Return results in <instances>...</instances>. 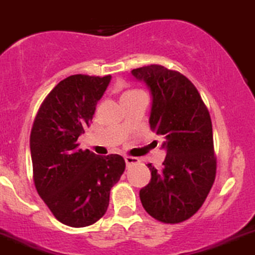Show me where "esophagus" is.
Segmentation results:
<instances>
[{
    "label": "esophagus",
    "instance_id": "obj_1",
    "mask_svg": "<svg viewBox=\"0 0 255 255\" xmlns=\"http://www.w3.org/2000/svg\"><path fill=\"white\" fill-rule=\"evenodd\" d=\"M125 161H126V165H127V166L133 165V163L138 162V160H137L135 157H132V156H126L125 157Z\"/></svg>",
    "mask_w": 255,
    "mask_h": 255
}]
</instances>
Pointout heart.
I'll return each mask as SVG.
<instances>
[{
    "mask_svg": "<svg viewBox=\"0 0 255 255\" xmlns=\"http://www.w3.org/2000/svg\"><path fill=\"white\" fill-rule=\"evenodd\" d=\"M137 92H139V90H135V89L127 90V92H125V94H123V95H126V94H133V93H137Z\"/></svg>",
    "mask_w": 255,
    "mask_h": 255,
    "instance_id": "heart-1",
    "label": "heart"
}]
</instances>
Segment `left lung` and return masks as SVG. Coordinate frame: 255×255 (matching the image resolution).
I'll list each match as a JSON object with an SVG mask.
<instances>
[{
  "instance_id": "8db88e82",
  "label": "left lung",
  "mask_w": 255,
  "mask_h": 255,
  "mask_svg": "<svg viewBox=\"0 0 255 255\" xmlns=\"http://www.w3.org/2000/svg\"><path fill=\"white\" fill-rule=\"evenodd\" d=\"M152 94L149 126L166 139L161 170L148 163L151 181L139 191L144 210L165 224H178L199 211L216 175L213 125L205 103L185 75L162 65L133 69Z\"/></svg>"
}]
</instances>
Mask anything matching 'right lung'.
Segmentation results:
<instances>
[{
    "label": "right lung",
    "instance_id": "right-lung-1",
    "mask_svg": "<svg viewBox=\"0 0 255 255\" xmlns=\"http://www.w3.org/2000/svg\"><path fill=\"white\" fill-rule=\"evenodd\" d=\"M111 78L75 74L61 80L46 95L31 128L35 187L52 215L68 227L98 221L125 172L122 156H98L78 143Z\"/></svg>",
    "mask_w": 255,
    "mask_h": 255
}]
</instances>
